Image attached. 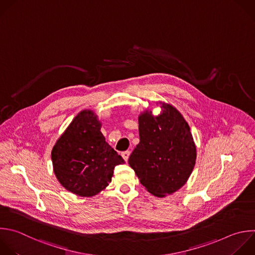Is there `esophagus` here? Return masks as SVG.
I'll return each instance as SVG.
<instances>
[{"label":"esophagus","instance_id":"esophagus-1","mask_svg":"<svg viewBox=\"0 0 255 255\" xmlns=\"http://www.w3.org/2000/svg\"><path fill=\"white\" fill-rule=\"evenodd\" d=\"M121 155H122L123 159L127 162V161H128V159H129V156H130V151H124V152H122V153H121Z\"/></svg>","mask_w":255,"mask_h":255}]
</instances>
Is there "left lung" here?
<instances>
[{
	"label": "left lung",
	"instance_id": "8db88e82",
	"mask_svg": "<svg viewBox=\"0 0 255 255\" xmlns=\"http://www.w3.org/2000/svg\"><path fill=\"white\" fill-rule=\"evenodd\" d=\"M156 103L161 105L160 114L146 109L138 116L140 142L128 162L145 189L162 198L187 182L197 152L182 114L171 104Z\"/></svg>",
	"mask_w": 255,
	"mask_h": 255
}]
</instances>
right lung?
I'll use <instances>...</instances> for the list:
<instances>
[{
    "instance_id": "1",
    "label": "right lung",
    "mask_w": 255,
    "mask_h": 255,
    "mask_svg": "<svg viewBox=\"0 0 255 255\" xmlns=\"http://www.w3.org/2000/svg\"><path fill=\"white\" fill-rule=\"evenodd\" d=\"M97 114L82 110L56 141L51 157L60 184L81 197H92L112 181L116 165L125 161L105 141Z\"/></svg>"
}]
</instances>
